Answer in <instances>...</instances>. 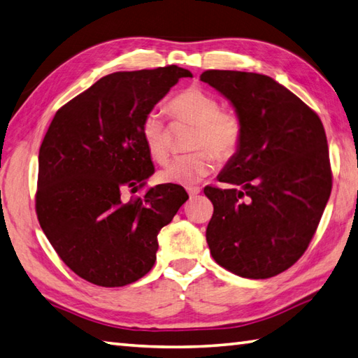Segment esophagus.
I'll use <instances>...</instances> for the list:
<instances>
[{
  "label": "esophagus",
  "instance_id": "34e87169",
  "mask_svg": "<svg viewBox=\"0 0 358 358\" xmlns=\"http://www.w3.org/2000/svg\"><path fill=\"white\" fill-rule=\"evenodd\" d=\"M187 194H189V197L191 199H194V197H197V195L200 194V187H187Z\"/></svg>",
  "mask_w": 358,
  "mask_h": 358
}]
</instances>
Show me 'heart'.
Masks as SVG:
<instances>
[{
  "mask_svg": "<svg viewBox=\"0 0 358 358\" xmlns=\"http://www.w3.org/2000/svg\"><path fill=\"white\" fill-rule=\"evenodd\" d=\"M169 113L177 121L195 125L191 149L197 150L172 159L159 172L163 183L191 186L199 183L213 169V155L225 161L234 155L241 145L242 122L237 113L231 110H220V102L205 88L189 87L169 102ZM141 136L149 155L166 163L169 157V135L163 116L152 110L141 122ZM209 150L208 152L206 150Z\"/></svg>",
  "mask_w": 358,
  "mask_h": 358,
  "instance_id": "heart-1",
  "label": "heart"
}]
</instances>
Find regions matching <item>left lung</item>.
<instances>
[{
	"label": "left lung",
	"mask_w": 358,
	"mask_h": 358,
	"mask_svg": "<svg viewBox=\"0 0 358 358\" xmlns=\"http://www.w3.org/2000/svg\"><path fill=\"white\" fill-rule=\"evenodd\" d=\"M200 80L225 96L242 122L239 149L219 173L231 187H205L214 205L209 250L237 276H276L304 255L331 195L323 122L268 76L209 69Z\"/></svg>",
	"instance_id": "1"
}]
</instances>
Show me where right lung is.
Returning <instances> with one entry per match:
<instances>
[{
    "label": "right lung",
    "mask_w": 358,
    "mask_h": 358,
    "mask_svg": "<svg viewBox=\"0 0 358 358\" xmlns=\"http://www.w3.org/2000/svg\"><path fill=\"white\" fill-rule=\"evenodd\" d=\"M181 77L180 66L102 77L55 113L38 152L40 227L77 276L101 287L138 281L157 261L158 233L189 199L178 185L124 201L155 172L141 122Z\"/></svg>",
    "instance_id": "add662e5"
}]
</instances>
